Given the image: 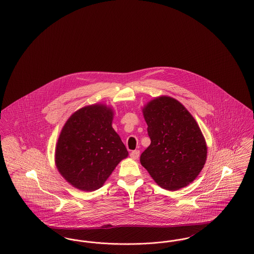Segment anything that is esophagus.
<instances>
[{"label": "esophagus", "instance_id": "34e87169", "mask_svg": "<svg viewBox=\"0 0 254 254\" xmlns=\"http://www.w3.org/2000/svg\"><path fill=\"white\" fill-rule=\"evenodd\" d=\"M140 156V150H133L130 152V157L132 158L133 160H137Z\"/></svg>", "mask_w": 254, "mask_h": 254}]
</instances>
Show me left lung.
Returning <instances> with one entry per match:
<instances>
[{
    "label": "left lung",
    "instance_id": "1",
    "mask_svg": "<svg viewBox=\"0 0 254 254\" xmlns=\"http://www.w3.org/2000/svg\"><path fill=\"white\" fill-rule=\"evenodd\" d=\"M150 145L140 162L152 179L168 190L194 181L204 168L206 144L192 115L174 98L161 96L143 109Z\"/></svg>",
    "mask_w": 254,
    "mask_h": 254
}]
</instances>
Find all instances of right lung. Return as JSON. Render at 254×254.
<instances>
[{
  "mask_svg": "<svg viewBox=\"0 0 254 254\" xmlns=\"http://www.w3.org/2000/svg\"><path fill=\"white\" fill-rule=\"evenodd\" d=\"M112 120L111 108L96 104L77 110L64 124L56 145L55 164L74 188L96 190L127 157Z\"/></svg>",
  "mask_w": 254,
  "mask_h": 254,
  "instance_id": "1",
  "label": "right lung"
}]
</instances>
